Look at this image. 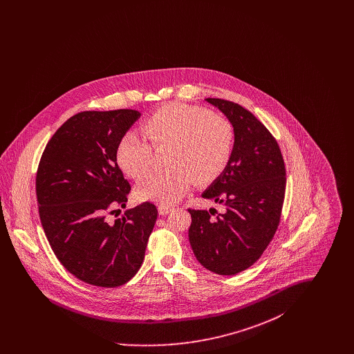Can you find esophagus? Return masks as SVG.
<instances>
[{
  "label": "esophagus",
  "mask_w": 354,
  "mask_h": 354,
  "mask_svg": "<svg viewBox=\"0 0 354 354\" xmlns=\"http://www.w3.org/2000/svg\"><path fill=\"white\" fill-rule=\"evenodd\" d=\"M158 211H159V214H160V215H169V212H172V211H174V208H172V207H169V205L160 204V205L158 207Z\"/></svg>",
  "instance_id": "esophagus-1"
}]
</instances>
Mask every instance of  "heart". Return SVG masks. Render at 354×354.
I'll list each match as a JSON object with an SVG mask.
<instances>
[{
	"label": "heart",
	"instance_id": "1",
	"mask_svg": "<svg viewBox=\"0 0 354 354\" xmlns=\"http://www.w3.org/2000/svg\"><path fill=\"white\" fill-rule=\"evenodd\" d=\"M140 131L153 149H169L166 165L169 166L150 174L138 185L136 194L142 201L160 204L180 201L195 180L199 185L216 180L234 153L232 123L196 106L166 104L142 123ZM144 140L127 133L117 145L119 169L133 179H140L150 169L151 147Z\"/></svg>",
	"mask_w": 354,
	"mask_h": 354
}]
</instances>
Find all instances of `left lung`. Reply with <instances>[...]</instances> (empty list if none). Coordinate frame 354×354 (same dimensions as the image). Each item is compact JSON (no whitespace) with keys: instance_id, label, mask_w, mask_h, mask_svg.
Listing matches in <instances>:
<instances>
[{"instance_id":"left-lung-1","label":"left lung","mask_w":354,"mask_h":354,"mask_svg":"<svg viewBox=\"0 0 354 354\" xmlns=\"http://www.w3.org/2000/svg\"><path fill=\"white\" fill-rule=\"evenodd\" d=\"M205 101L232 123L235 146L228 167L202 194L224 211L188 209V239L204 268L232 276L259 260L277 230L286 166L277 142L251 111L234 102Z\"/></svg>"}]
</instances>
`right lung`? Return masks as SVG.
I'll return each instance as SVG.
<instances>
[{
  "instance_id": "add662e5",
  "label": "right lung",
  "mask_w": 354,
  "mask_h": 354,
  "mask_svg": "<svg viewBox=\"0 0 354 354\" xmlns=\"http://www.w3.org/2000/svg\"><path fill=\"white\" fill-rule=\"evenodd\" d=\"M140 115L129 109L80 113L51 136L38 166L37 203L51 250L91 286L114 288L134 276L158 218L149 202L126 209L120 219L106 216L126 207L131 187L115 150Z\"/></svg>"
}]
</instances>
